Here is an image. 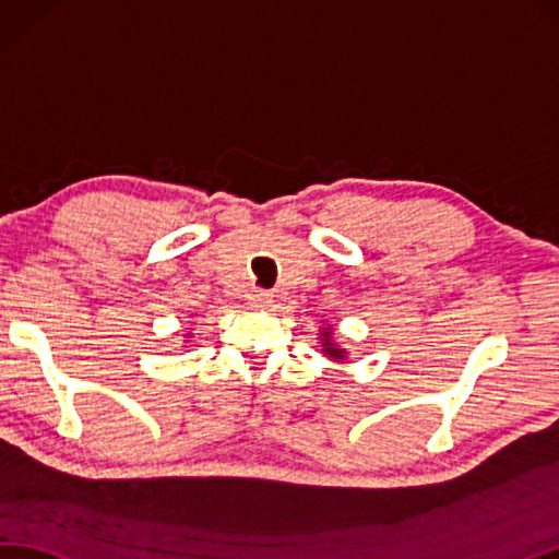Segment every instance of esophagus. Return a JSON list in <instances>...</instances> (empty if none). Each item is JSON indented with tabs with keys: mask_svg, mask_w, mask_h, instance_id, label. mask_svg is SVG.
Listing matches in <instances>:
<instances>
[{
	"mask_svg": "<svg viewBox=\"0 0 559 559\" xmlns=\"http://www.w3.org/2000/svg\"><path fill=\"white\" fill-rule=\"evenodd\" d=\"M270 304H272V296L267 292L253 289L251 294H248V306H251V308H265Z\"/></svg>",
	"mask_w": 559,
	"mask_h": 559,
	"instance_id": "esophagus-1",
	"label": "esophagus"
}]
</instances>
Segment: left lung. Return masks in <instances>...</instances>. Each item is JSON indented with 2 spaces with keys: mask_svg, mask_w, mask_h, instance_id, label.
Here are the masks:
<instances>
[{
  "mask_svg": "<svg viewBox=\"0 0 559 559\" xmlns=\"http://www.w3.org/2000/svg\"><path fill=\"white\" fill-rule=\"evenodd\" d=\"M322 337H325V344H322V346H325V349H322V352L330 354V356H334V358H340V356H342V352H340L337 346H334V344H330V332L322 334Z\"/></svg>",
  "mask_w": 559,
  "mask_h": 559,
  "instance_id": "left-lung-1",
  "label": "left lung"
}]
</instances>
